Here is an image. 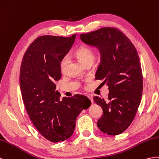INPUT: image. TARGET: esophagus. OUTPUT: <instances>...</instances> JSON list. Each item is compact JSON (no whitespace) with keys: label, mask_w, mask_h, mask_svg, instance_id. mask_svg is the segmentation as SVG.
<instances>
[{"label":"esophagus","mask_w":159,"mask_h":159,"mask_svg":"<svg viewBox=\"0 0 159 159\" xmlns=\"http://www.w3.org/2000/svg\"><path fill=\"white\" fill-rule=\"evenodd\" d=\"M87 97L90 100V101H91V102L92 103H93V102H94V101H93V97L92 96V95H90V94H88L87 95Z\"/></svg>","instance_id":"1"}]
</instances>
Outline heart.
Masks as SVG:
<instances>
[{"instance_id":"heart-1","label":"heart","mask_w":159,"mask_h":159,"mask_svg":"<svg viewBox=\"0 0 159 159\" xmlns=\"http://www.w3.org/2000/svg\"><path fill=\"white\" fill-rule=\"evenodd\" d=\"M76 55L87 65L93 64L95 59V53L94 50L89 47H82L79 48L76 52ZM70 58L69 55H65L62 58L60 62L61 70L64 72L66 71L68 65L69 63Z\"/></svg>"}]
</instances>
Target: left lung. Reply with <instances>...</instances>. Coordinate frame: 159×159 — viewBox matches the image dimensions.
Segmentation results:
<instances>
[{
	"mask_svg": "<svg viewBox=\"0 0 159 159\" xmlns=\"http://www.w3.org/2000/svg\"><path fill=\"white\" fill-rule=\"evenodd\" d=\"M80 37L100 51L101 61L95 79L104 80L102 83L109 89L107 101L97 96L93 98L103 111L98 127L108 135L120 134L133 122L141 100L143 74L138 52L126 36L116 28L104 27L81 34Z\"/></svg>",
	"mask_w": 159,
	"mask_h": 159,
	"instance_id": "obj_1",
	"label": "left lung"
}]
</instances>
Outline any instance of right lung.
Here are the masks:
<instances>
[{
  "label": "right lung",
  "instance_id": "add662e5",
  "mask_svg": "<svg viewBox=\"0 0 159 159\" xmlns=\"http://www.w3.org/2000/svg\"><path fill=\"white\" fill-rule=\"evenodd\" d=\"M70 37L44 35L26 51L20 69V87L27 113L39 132L50 141H64L73 133L77 116L91 101L84 95L63 97L56 90L60 62L73 44Z\"/></svg>",
  "mask_w": 159,
  "mask_h": 159
}]
</instances>
